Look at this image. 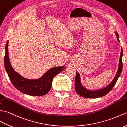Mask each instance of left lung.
Masks as SVG:
<instances>
[{"label":"left lung","mask_w":127,"mask_h":127,"mask_svg":"<svg viewBox=\"0 0 127 127\" xmlns=\"http://www.w3.org/2000/svg\"><path fill=\"white\" fill-rule=\"evenodd\" d=\"M116 35V37L118 41L119 42V35L117 32H115ZM122 56H123V49L121 47V55L120 57L119 60V68L117 69V72L116 73V75H115L114 79L112 80L111 82L108 85H107L106 87H104V88L100 89L99 90H90L87 89L84 87L82 84L81 83L80 80V75L79 73L77 72L76 73V77H75V91L77 92L78 95H81V97H85V98H96L103 97L104 95L108 94V93L111 91L112 89L116 83L117 80L121 74V72L122 71V67H123V64H122Z\"/></svg>","instance_id":"1"}]
</instances>
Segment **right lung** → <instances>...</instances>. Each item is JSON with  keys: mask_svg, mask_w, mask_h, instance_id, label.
Masks as SVG:
<instances>
[{"mask_svg": "<svg viewBox=\"0 0 127 127\" xmlns=\"http://www.w3.org/2000/svg\"><path fill=\"white\" fill-rule=\"evenodd\" d=\"M8 41L5 47L4 66L10 80L13 86L19 91L32 96H41L49 92L52 85V81L55 76L65 69L64 66H58L49 69L40 78L29 79L22 77L16 72L11 66L8 57Z\"/></svg>", "mask_w": 127, "mask_h": 127, "instance_id": "1", "label": "right lung"}]
</instances>
